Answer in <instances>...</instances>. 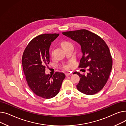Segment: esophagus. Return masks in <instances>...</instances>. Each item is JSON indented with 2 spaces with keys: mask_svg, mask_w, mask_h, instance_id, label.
Instances as JSON below:
<instances>
[{
  "mask_svg": "<svg viewBox=\"0 0 126 126\" xmlns=\"http://www.w3.org/2000/svg\"><path fill=\"white\" fill-rule=\"evenodd\" d=\"M70 74H71V73H70V72H66L65 73V75L66 76H68L70 75Z\"/></svg>",
  "mask_w": 126,
  "mask_h": 126,
  "instance_id": "1",
  "label": "esophagus"
}]
</instances>
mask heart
<instances>
[{
	"instance_id": "obj_1",
	"label": "heart",
	"mask_w": 126,
	"mask_h": 126,
	"mask_svg": "<svg viewBox=\"0 0 126 126\" xmlns=\"http://www.w3.org/2000/svg\"><path fill=\"white\" fill-rule=\"evenodd\" d=\"M70 44V43H69V42H68L64 41V42H62V47L64 48L65 46H66L67 45H68L69 44ZM52 55H53V52H52ZM70 68V65H66V66H65V68L67 69H69Z\"/></svg>"
}]
</instances>
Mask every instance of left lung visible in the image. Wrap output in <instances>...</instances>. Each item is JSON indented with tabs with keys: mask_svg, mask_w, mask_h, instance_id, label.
<instances>
[{
	"mask_svg": "<svg viewBox=\"0 0 126 126\" xmlns=\"http://www.w3.org/2000/svg\"><path fill=\"white\" fill-rule=\"evenodd\" d=\"M63 34L81 46L82 57L79 68H87V75L75 72L80 77L76 85L80 92L93 95L104 87L112 69V59L106 43L100 36L86 29L70 31Z\"/></svg>",
	"mask_w": 126,
	"mask_h": 126,
	"instance_id": "1",
	"label": "left lung"
}]
</instances>
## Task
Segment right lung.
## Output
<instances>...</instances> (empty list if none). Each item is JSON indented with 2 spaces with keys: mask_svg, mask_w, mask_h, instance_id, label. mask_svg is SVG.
<instances>
[{
  "mask_svg": "<svg viewBox=\"0 0 126 126\" xmlns=\"http://www.w3.org/2000/svg\"><path fill=\"white\" fill-rule=\"evenodd\" d=\"M59 33H45L33 39L26 47L22 58L25 78L31 90L44 99L55 97L60 92L65 76L56 72L53 76L45 74L46 65L49 63V48Z\"/></svg>",
  "mask_w": 126,
  "mask_h": 126,
  "instance_id": "right-lung-1",
  "label": "right lung"
}]
</instances>
